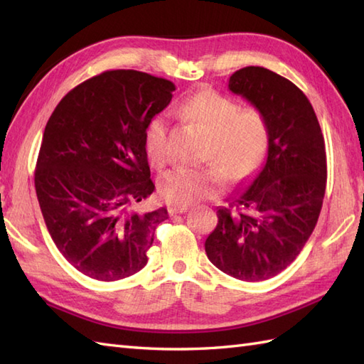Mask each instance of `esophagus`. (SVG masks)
<instances>
[{"instance_id": "34e87169", "label": "esophagus", "mask_w": 364, "mask_h": 364, "mask_svg": "<svg viewBox=\"0 0 364 364\" xmlns=\"http://www.w3.org/2000/svg\"><path fill=\"white\" fill-rule=\"evenodd\" d=\"M189 208L186 205H170L168 206V214L170 215H176V214H183L186 213Z\"/></svg>"}]
</instances>
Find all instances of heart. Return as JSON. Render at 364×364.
Instances as JSON below:
<instances>
[{
    "instance_id": "obj_1",
    "label": "heart",
    "mask_w": 364,
    "mask_h": 364,
    "mask_svg": "<svg viewBox=\"0 0 364 364\" xmlns=\"http://www.w3.org/2000/svg\"><path fill=\"white\" fill-rule=\"evenodd\" d=\"M183 117L208 137L202 168L176 167L159 180V192L168 203L191 205L222 194L231 181L242 183L264 161L270 134L269 125L255 107L239 105L219 92H197L181 106ZM145 150L153 164L166 159V117L156 115L145 129Z\"/></svg>"
}]
</instances>
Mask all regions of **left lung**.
<instances>
[{
  "instance_id": "8db88e82",
  "label": "left lung",
  "mask_w": 364,
  "mask_h": 364,
  "mask_svg": "<svg viewBox=\"0 0 364 364\" xmlns=\"http://www.w3.org/2000/svg\"><path fill=\"white\" fill-rule=\"evenodd\" d=\"M228 89L250 102L269 125L264 167L230 208L218 210L206 237L213 264L242 282L272 278L304 249L318 223L327 183L326 144L310 100L264 67H244Z\"/></svg>"
}]
</instances>
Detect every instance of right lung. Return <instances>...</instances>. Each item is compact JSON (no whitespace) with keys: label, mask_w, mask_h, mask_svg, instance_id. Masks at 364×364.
<instances>
[{"label":"right lung","mask_w":364,"mask_h":364,"mask_svg":"<svg viewBox=\"0 0 364 364\" xmlns=\"http://www.w3.org/2000/svg\"><path fill=\"white\" fill-rule=\"evenodd\" d=\"M175 84L137 70H109L60 100L46 123L34 184L58 250L100 282L139 272L166 208L142 211L154 184L145 129Z\"/></svg>","instance_id":"add662e5"}]
</instances>
